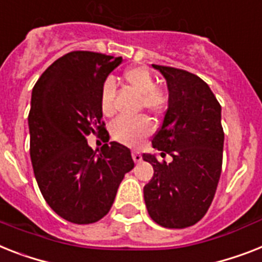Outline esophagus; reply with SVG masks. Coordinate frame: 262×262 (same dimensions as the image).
<instances>
[{
	"instance_id": "esophagus-1",
	"label": "esophagus",
	"mask_w": 262,
	"mask_h": 262,
	"mask_svg": "<svg viewBox=\"0 0 262 262\" xmlns=\"http://www.w3.org/2000/svg\"><path fill=\"white\" fill-rule=\"evenodd\" d=\"M132 157H133V160H135V163H140V161L142 160L141 153L138 152V150H135V152L132 153Z\"/></svg>"
}]
</instances>
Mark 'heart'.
Here are the masks:
<instances>
[{
	"instance_id": "1",
	"label": "heart",
	"mask_w": 262,
	"mask_h": 262,
	"mask_svg": "<svg viewBox=\"0 0 262 262\" xmlns=\"http://www.w3.org/2000/svg\"><path fill=\"white\" fill-rule=\"evenodd\" d=\"M125 83L132 90L140 94V107L148 110L155 116H160L167 110L169 103V95L167 90L156 86L155 76L145 66H135L124 71ZM114 95L116 84L112 79H106L102 84L101 110L105 116H112L114 113ZM152 133V124L146 117H138L135 120L120 118L112 126V136L116 141L126 146L141 145L146 137Z\"/></svg>"
}]
</instances>
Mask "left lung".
Returning <instances> with one entry per match:
<instances>
[{"instance_id": "8db88e82", "label": "left lung", "mask_w": 262, "mask_h": 262, "mask_svg": "<svg viewBox=\"0 0 262 262\" xmlns=\"http://www.w3.org/2000/svg\"><path fill=\"white\" fill-rule=\"evenodd\" d=\"M167 80L169 103L153 148L171 163L155 155L142 159L153 167V178L144 187L149 216L160 226L184 229L205 216L215 195L223 156L221 105L207 83L184 70L156 66Z\"/></svg>"}]
</instances>
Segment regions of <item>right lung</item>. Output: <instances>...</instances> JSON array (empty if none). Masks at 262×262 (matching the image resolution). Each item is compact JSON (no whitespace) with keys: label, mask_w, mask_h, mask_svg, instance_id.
Listing matches in <instances>:
<instances>
[{"label":"right lung","mask_w":262,"mask_h":262,"mask_svg":"<svg viewBox=\"0 0 262 262\" xmlns=\"http://www.w3.org/2000/svg\"><path fill=\"white\" fill-rule=\"evenodd\" d=\"M122 57L74 51L42 72L32 90L28 116L31 160L41 195L63 220L89 225L112 208L126 172L130 150L109 141L99 103L106 78ZM105 144L93 151L89 134Z\"/></svg>","instance_id":"right-lung-1"}]
</instances>
